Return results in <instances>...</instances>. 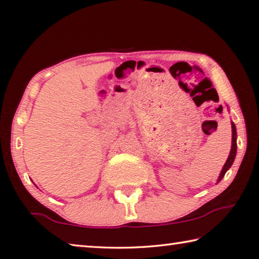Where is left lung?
Segmentation results:
<instances>
[{
	"instance_id": "8db88e82",
	"label": "left lung",
	"mask_w": 259,
	"mask_h": 259,
	"mask_svg": "<svg viewBox=\"0 0 259 259\" xmlns=\"http://www.w3.org/2000/svg\"><path fill=\"white\" fill-rule=\"evenodd\" d=\"M231 123H232V147H231V152H230L229 157H227L224 166H223L221 175H219V177H218L217 183L221 182L223 177L225 176L227 170H229L231 168V165L233 164L235 155H236V128H235V124L233 123V122H231Z\"/></svg>"
}]
</instances>
